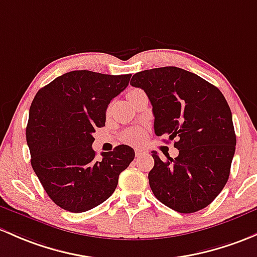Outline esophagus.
Returning a JSON list of instances; mask_svg holds the SVG:
<instances>
[{"mask_svg":"<svg viewBox=\"0 0 257 257\" xmlns=\"http://www.w3.org/2000/svg\"><path fill=\"white\" fill-rule=\"evenodd\" d=\"M144 154H145V151L143 149H137L136 150V155L137 156H142V155H144Z\"/></svg>","mask_w":257,"mask_h":257,"instance_id":"34e87169","label":"esophagus"}]
</instances>
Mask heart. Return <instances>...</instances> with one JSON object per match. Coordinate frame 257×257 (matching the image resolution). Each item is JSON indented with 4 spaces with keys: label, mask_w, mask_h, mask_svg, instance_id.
<instances>
[{
    "label": "heart",
    "mask_w": 257,
    "mask_h": 257,
    "mask_svg": "<svg viewBox=\"0 0 257 257\" xmlns=\"http://www.w3.org/2000/svg\"><path fill=\"white\" fill-rule=\"evenodd\" d=\"M139 92H142V91H139V90H132L131 92L128 93V97H129V99L131 98H133L134 96H136V94H138ZM142 132L140 131H131V132H128V133L125 134V136H124V142H126V143H131V144H136V143H138L139 142L140 139H142Z\"/></svg>",
    "instance_id": "obj_1"
}]
</instances>
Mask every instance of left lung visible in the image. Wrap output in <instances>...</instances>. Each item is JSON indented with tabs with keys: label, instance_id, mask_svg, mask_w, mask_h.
<instances>
[{
	"label": "left lung",
	"instance_id": "left-lung-1",
	"mask_svg": "<svg viewBox=\"0 0 257 257\" xmlns=\"http://www.w3.org/2000/svg\"><path fill=\"white\" fill-rule=\"evenodd\" d=\"M131 85L149 97L158 137L175 140L178 156L166 160L153 151L149 172L154 196L178 213L209 206L225 186L236 136L228 102L215 86L175 66L144 70Z\"/></svg>",
	"mask_w": 257,
	"mask_h": 257
}]
</instances>
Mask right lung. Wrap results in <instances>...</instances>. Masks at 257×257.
<instances>
[{"label":"right lung","instance_id":"add662e5","mask_svg":"<svg viewBox=\"0 0 257 257\" xmlns=\"http://www.w3.org/2000/svg\"><path fill=\"white\" fill-rule=\"evenodd\" d=\"M132 75L70 71L38 91L29 109L27 143L34 172L51 201L82 213L112 196L136 153L128 145L96 159L92 133L106 123L109 102Z\"/></svg>","mask_w":257,"mask_h":257}]
</instances>
